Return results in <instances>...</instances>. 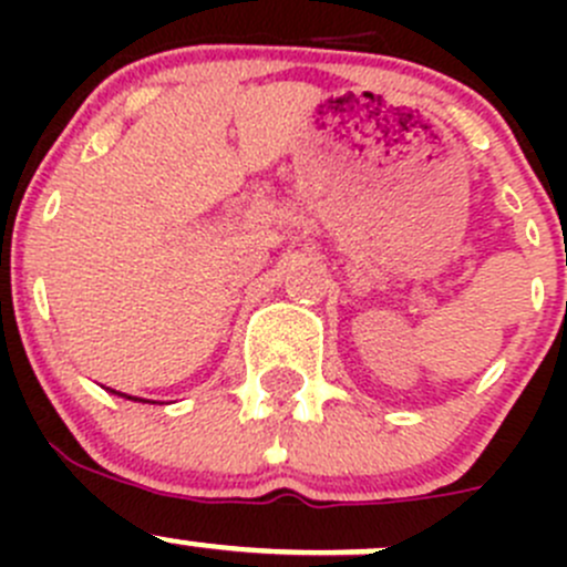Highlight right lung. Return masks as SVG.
<instances>
[{"label": "right lung", "instance_id": "add662e5", "mask_svg": "<svg viewBox=\"0 0 567 567\" xmlns=\"http://www.w3.org/2000/svg\"><path fill=\"white\" fill-rule=\"evenodd\" d=\"M112 394H120V398H125V400H140V403H151V400H142V398H131V394H125V392H114V390H109Z\"/></svg>", "mask_w": 567, "mask_h": 567}]
</instances>
